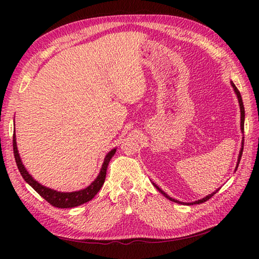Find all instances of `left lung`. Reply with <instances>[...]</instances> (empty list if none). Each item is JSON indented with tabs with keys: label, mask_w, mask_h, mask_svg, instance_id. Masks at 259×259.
I'll return each mask as SVG.
<instances>
[{
	"label": "left lung",
	"mask_w": 259,
	"mask_h": 259,
	"mask_svg": "<svg viewBox=\"0 0 259 259\" xmlns=\"http://www.w3.org/2000/svg\"><path fill=\"white\" fill-rule=\"evenodd\" d=\"M232 85H233V88H234V90H235V92H236V95H237V97H238V101H239V106H240V128H241V131H243L244 133V121H245V109H244V103H243V99H241V96H240V92H239V90L237 89V88H236V85L233 83L232 82ZM243 149H244V140H243V146H241V149H240V152H239V156H238V162H237V167H236V169L238 168V164H239V161H240V158H241V155H243ZM153 186L156 187V188L159 190V192H161V194L166 197V198H168L169 200H171V201H174V202H179V203H183V202H180V201H177L176 199H172L171 197H169L167 194H164V192L159 188V187L156 185V184H153ZM219 189H217L216 191H213L212 194H210V195H208V196H206L205 198H202V199H200V200H198V201H195V202H190V203H188V205H195V203H202V202H205V201H207L208 199H210V198L216 194V192L218 191Z\"/></svg>",
	"instance_id": "8db88e82"
}]
</instances>
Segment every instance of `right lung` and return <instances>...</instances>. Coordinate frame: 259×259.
<instances>
[{
  "label": "right lung",
  "instance_id": "1",
  "mask_svg": "<svg viewBox=\"0 0 259 259\" xmlns=\"http://www.w3.org/2000/svg\"><path fill=\"white\" fill-rule=\"evenodd\" d=\"M13 152H14L16 166H18V168H19V171H20L21 176L23 177V179L26 181V183L29 184L32 188L37 192L38 195H40L42 198H45V199L53 207L73 208V207L82 205V203L90 201L92 198L98 194V191L101 189V187L103 186V183H104V179H106L108 164L110 162V159H111L115 153V149H112L106 156V158H104L100 174L98 175L96 180L93 181L90 186H88L85 189L74 191V192L56 191L53 189H49V188H47V187L36 183V181L29 175V172L26 171V169L24 168L23 163H22V161H21L19 152H18V148H16L15 134H13Z\"/></svg>",
  "mask_w": 259,
  "mask_h": 259
}]
</instances>
